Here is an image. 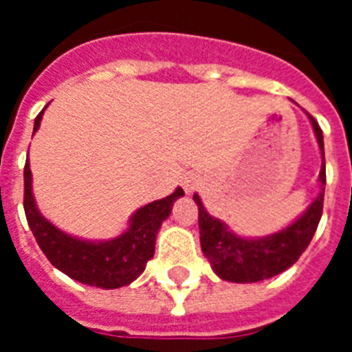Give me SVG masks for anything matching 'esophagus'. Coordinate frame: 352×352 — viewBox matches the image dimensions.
Segmentation results:
<instances>
[{
    "mask_svg": "<svg viewBox=\"0 0 352 352\" xmlns=\"http://www.w3.org/2000/svg\"><path fill=\"white\" fill-rule=\"evenodd\" d=\"M195 190V182L194 179H186L185 182V192L186 194H190V192Z\"/></svg>",
    "mask_w": 352,
    "mask_h": 352,
    "instance_id": "34e87169",
    "label": "esophagus"
}]
</instances>
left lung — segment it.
I'll return each instance as SVG.
<instances>
[{
  "label": "left lung",
  "mask_w": 352,
  "mask_h": 352,
  "mask_svg": "<svg viewBox=\"0 0 352 352\" xmlns=\"http://www.w3.org/2000/svg\"><path fill=\"white\" fill-rule=\"evenodd\" d=\"M307 116L312 123L314 135H316L322 157L321 173H319L321 192L294 222L273 234L245 238V236L236 234L223 220L211 217L201 197L194 194V201L199 208L201 248L206 259L210 261L211 270L222 280L252 284V282L272 278L291 268L312 241L314 232L321 220L322 203H324L326 162L321 126L317 125V121L310 114Z\"/></svg>",
  "instance_id": "left-lung-1"
}]
</instances>
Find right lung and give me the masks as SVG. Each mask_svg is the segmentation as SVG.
Instances as JSON below:
<instances>
[{
    "mask_svg": "<svg viewBox=\"0 0 352 352\" xmlns=\"http://www.w3.org/2000/svg\"><path fill=\"white\" fill-rule=\"evenodd\" d=\"M42 113L36 116L33 133L40 129ZM185 195L178 186L170 195L144 204L130 217L129 226L111 239H82L63 232L49 222L36 206L33 195L30 160L24 166V211L28 226L51 264L80 284L100 289H118L132 284L155 254V239L162 222L173 211L176 199Z\"/></svg>",
    "mask_w": 352,
    "mask_h": 352,
    "instance_id": "add662e5",
    "label": "right lung"
}]
</instances>
